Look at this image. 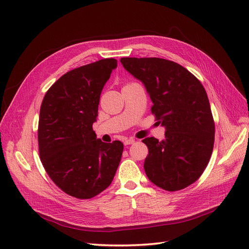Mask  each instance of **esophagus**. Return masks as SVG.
Wrapping results in <instances>:
<instances>
[{
    "label": "esophagus",
    "mask_w": 249,
    "mask_h": 249,
    "mask_svg": "<svg viewBox=\"0 0 249 249\" xmlns=\"http://www.w3.org/2000/svg\"><path fill=\"white\" fill-rule=\"evenodd\" d=\"M134 142H135V139H133V138H126V139H124V145H130V144H133Z\"/></svg>",
    "instance_id": "1"
}]
</instances>
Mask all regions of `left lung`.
Returning <instances> with one entry per match:
<instances>
[{
	"mask_svg": "<svg viewBox=\"0 0 249 249\" xmlns=\"http://www.w3.org/2000/svg\"><path fill=\"white\" fill-rule=\"evenodd\" d=\"M123 66L144 85L152 113L165 127V138L142 140L148 148V179L167 191L193 184L213 152L215 125L201 83L185 67L161 58H122Z\"/></svg>",
	"mask_w": 249,
	"mask_h": 249,
	"instance_id": "1",
	"label": "left lung"
}]
</instances>
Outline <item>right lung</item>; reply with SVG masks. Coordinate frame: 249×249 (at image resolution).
<instances>
[{
  "mask_svg": "<svg viewBox=\"0 0 249 249\" xmlns=\"http://www.w3.org/2000/svg\"><path fill=\"white\" fill-rule=\"evenodd\" d=\"M116 67L117 60L109 58L66 72L48 90L40 107L41 163L60 189L80 199L108 188L122 159L123 143H105L92 130L102 90Z\"/></svg>",
  "mask_w": 249,
  "mask_h": 249,
  "instance_id": "1",
  "label": "right lung"
}]
</instances>
